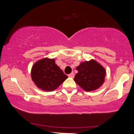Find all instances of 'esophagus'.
Returning a JSON list of instances; mask_svg holds the SVG:
<instances>
[{"mask_svg": "<svg viewBox=\"0 0 134 134\" xmlns=\"http://www.w3.org/2000/svg\"><path fill=\"white\" fill-rule=\"evenodd\" d=\"M68 76L69 77L74 78V72H72V73H70V74L68 75Z\"/></svg>", "mask_w": 134, "mask_h": 134, "instance_id": "obj_1", "label": "esophagus"}]
</instances>
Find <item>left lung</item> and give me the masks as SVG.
<instances>
[{"instance_id":"left-lung-1","label":"left lung","mask_w":134,"mask_h":134,"mask_svg":"<svg viewBox=\"0 0 134 134\" xmlns=\"http://www.w3.org/2000/svg\"><path fill=\"white\" fill-rule=\"evenodd\" d=\"M76 69L78 73L76 74L74 80L86 91L96 90L104 82L105 70L93 60L82 63Z\"/></svg>"}]
</instances>
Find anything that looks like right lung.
I'll return each instance as SVG.
<instances>
[{"instance_id":"obj_1","label":"right lung","mask_w":134,"mask_h":134,"mask_svg":"<svg viewBox=\"0 0 134 134\" xmlns=\"http://www.w3.org/2000/svg\"><path fill=\"white\" fill-rule=\"evenodd\" d=\"M31 77L38 87L48 91L55 90L68 77L55 64L54 59L48 58L40 60L33 65Z\"/></svg>"}]
</instances>
